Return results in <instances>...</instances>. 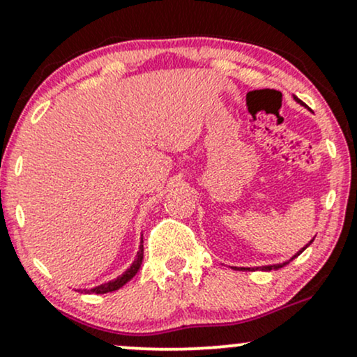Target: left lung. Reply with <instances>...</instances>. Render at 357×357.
Returning <instances> with one entry per match:
<instances>
[{
	"label": "left lung",
	"instance_id": "obj_1",
	"mask_svg": "<svg viewBox=\"0 0 357 357\" xmlns=\"http://www.w3.org/2000/svg\"><path fill=\"white\" fill-rule=\"evenodd\" d=\"M294 99H296V102H298V104H301V105H304V102H302V100H298L296 96H294ZM312 241H314V238H312V240H310V241H309V243H307L304 248H301V250H298V252H297V253H296V255H294L292 258H290V260H294V258H297L298 255H301V253H302V252H304V250H305L307 247H309V245H310V243H312ZM290 260H289V261H290ZM289 261H284V264H273V265H264V267H257V268H261V270H278V268L285 267V265H287V264H289ZM236 270H243V272H245V270H253V268H250V267H240V268H236Z\"/></svg>",
	"mask_w": 357,
	"mask_h": 357
}]
</instances>
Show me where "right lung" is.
Returning <instances> with one entry per match:
<instances>
[{"instance_id": "add662e5", "label": "right lung", "mask_w": 357, "mask_h": 357, "mask_svg": "<svg viewBox=\"0 0 357 357\" xmlns=\"http://www.w3.org/2000/svg\"><path fill=\"white\" fill-rule=\"evenodd\" d=\"M142 257H144V245H142V238H141V245H139V252H137L136 258H134L132 265H130V267L127 268L126 272L122 273V275H119L117 278H114V280L105 282V284H102V285L93 287V289H84V290H82V294H84V292L85 294H109V292H114V290H119L122 285H126L127 282L130 280V278L136 275L137 270L141 268V265H142Z\"/></svg>"}]
</instances>
